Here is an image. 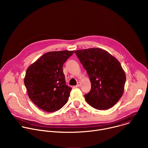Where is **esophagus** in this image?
<instances>
[{"instance_id":"obj_1","label":"esophagus","mask_w":148,"mask_h":148,"mask_svg":"<svg viewBox=\"0 0 148 148\" xmlns=\"http://www.w3.org/2000/svg\"><path fill=\"white\" fill-rule=\"evenodd\" d=\"M80 86H81V83L79 82H77V86H75L76 87H80Z\"/></svg>"}]
</instances>
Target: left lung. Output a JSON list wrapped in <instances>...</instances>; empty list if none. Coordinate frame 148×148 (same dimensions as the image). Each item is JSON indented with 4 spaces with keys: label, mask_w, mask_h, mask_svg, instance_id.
Wrapping results in <instances>:
<instances>
[{
    "label": "left lung",
    "mask_w": 148,
    "mask_h": 148,
    "mask_svg": "<svg viewBox=\"0 0 148 148\" xmlns=\"http://www.w3.org/2000/svg\"><path fill=\"white\" fill-rule=\"evenodd\" d=\"M74 53L91 81V90L84 95L87 103L99 110L112 107L121 98L126 81L121 63L108 52L99 48Z\"/></svg>",
    "instance_id": "left-lung-1"
}]
</instances>
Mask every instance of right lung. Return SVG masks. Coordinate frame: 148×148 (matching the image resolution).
Masks as SVG:
<instances>
[{
	"instance_id": "obj_1",
	"label": "right lung",
	"mask_w": 148,
	"mask_h": 148,
	"mask_svg": "<svg viewBox=\"0 0 148 148\" xmlns=\"http://www.w3.org/2000/svg\"><path fill=\"white\" fill-rule=\"evenodd\" d=\"M74 51L48 52L27 69L25 85L30 99L40 109L53 112L67 102L71 88L66 85L62 67Z\"/></svg>"
}]
</instances>
